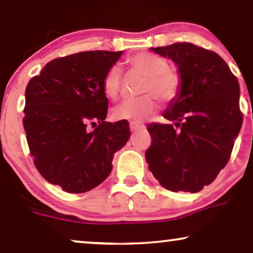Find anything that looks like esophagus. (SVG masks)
Wrapping results in <instances>:
<instances>
[{
	"label": "esophagus",
	"mask_w": 253,
	"mask_h": 253,
	"mask_svg": "<svg viewBox=\"0 0 253 253\" xmlns=\"http://www.w3.org/2000/svg\"><path fill=\"white\" fill-rule=\"evenodd\" d=\"M144 127H145V126H144V124H141V123H136V122H131L130 123V130L131 131H137L139 129H144Z\"/></svg>",
	"instance_id": "34e87169"
}]
</instances>
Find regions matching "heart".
Here are the masks:
<instances>
[{"instance_id":"heart-1","label":"heart","mask_w":253,"mask_h":253,"mask_svg":"<svg viewBox=\"0 0 253 253\" xmlns=\"http://www.w3.org/2000/svg\"><path fill=\"white\" fill-rule=\"evenodd\" d=\"M130 67L147 78L144 93L150 94L141 99L123 100L113 110L115 120L140 122L158 109L157 95L161 101L170 102L177 98L181 89V79L172 71L169 62L159 55L139 53L127 58ZM103 91L110 99H116L122 87V70L119 65H112L103 77Z\"/></svg>"}]
</instances>
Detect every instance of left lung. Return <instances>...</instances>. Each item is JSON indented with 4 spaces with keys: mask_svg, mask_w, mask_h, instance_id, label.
<instances>
[{
    "mask_svg": "<svg viewBox=\"0 0 253 253\" xmlns=\"http://www.w3.org/2000/svg\"><path fill=\"white\" fill-rule=\"evenodd\" d=\"M151 49L176 64L181 89L164 112L173 124H148V169L167 190L198 192L229 161L243 122L240 84L212 50L190 42Z\"/></svg>",
    "mask_w": 253,
    "mask_h": 253,
    "instance_id": "8db88e82",
    "label": "left lung"
}]
</instances>
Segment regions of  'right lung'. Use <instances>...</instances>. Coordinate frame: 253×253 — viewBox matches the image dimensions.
<instances>
[{
    "mask_svg": "<svg viewBox=\"0 0 253 253\" xmlns=\"http://www.w3.org/2000/svg\"><path fill=\"white\" fill-rule=\"evenodd\" d=\"M121 55L92 50L55 58L26 86L23 126L31 155L41 176L64 191L83 193L102 183L129 140L127 121H105L103 77Z\"/></svg>",
    "mask_w": 253,
    "mask_h": 253,
    "instance_id": "right-lung-1",
    "label": "right lung"
}]
</instances>
